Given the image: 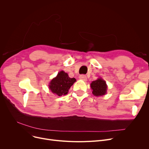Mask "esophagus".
<instances>
[{
  "label": "esophagus",
  "mask_w": 149,
  "mask_h": 149,
  "mask_svg": "<svg viewBox=\"0 0 149 149\" xmlns=\"http://www.w3.org/2000/svg\"><path fill=\"white\" fill-rule=\"evenodd\" d=\"M79 78H80V79H81L82 80H84V81L87 80V77H86V76L84 75H80L79 76Z\"/></svg>",
  "instance_id": "esophagus-1"
}]
</instances>
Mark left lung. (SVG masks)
I'll return each instance as SVG.
<instances>
[{
	"label": "left lung",
	"mask_w": 149,
	"mask_h": 149,
	"mask_svg": "<svg viewBox=\"0 0 149 149\" xmlns=\"http://www.w3.org/2000/svg\"><path fill=\"white\" fill-rule=\"evenodd\" d=\"M91 88L92 90L93 95L96 97H99L106 94L107 86L106 81L103 79L98 78L97 80L93 81L91 83Z\"/></svg>",
	"instance_id": "8db88e82"
}]
</instances>
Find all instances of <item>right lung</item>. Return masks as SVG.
Segmentation results:
<instances>
[{
	"instance_id": "right-lung-1",
	"label": "right lung",
	"mask_w": 149,
	"mask_h": 149,
	"mask_svg": "<svg viewBox=\"0 0 149 149\" xmlns=\"http://www.w3.org/2000/svg\"><path fill=\"white\" fill-rule=\"evenodd\" d=\"M76 81L75 78H70L67 73L61 70L56 77L51 81L49 88L51 92L57 96L66 95L69 89Z\"/></svg>"
}]
</instances>
